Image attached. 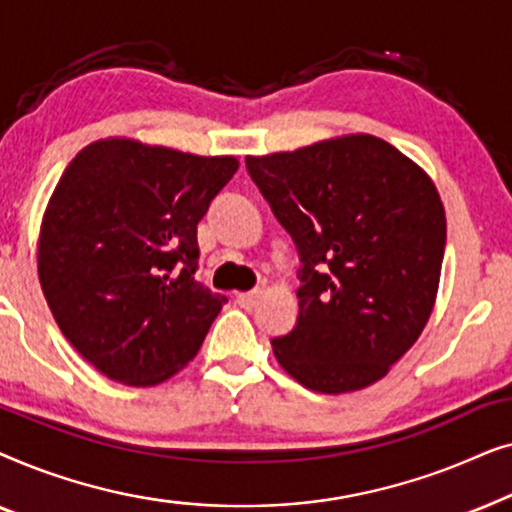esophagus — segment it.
I'll list each match as a JSON object with an SVG mask.
<instances>
[{
  "label": "esophagus",
  "mask_w": 512,
  "mask_h": 512,
  "mask_svg": "<svg viewBox=\"0 0 512 512\" xmlns=\"http://www.w3.org/2000/svg\"><path fill=\"white\" fill-rule=\"evenodd\" d=\"M258 298H261V291H258V289L237 293V303H240V307H244V310H251V307H256Z\"/></svg>",
  "instance_id": "1"
}]
</instances>
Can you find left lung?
Listing matches in <instances>:
<instances>
[{
    "label": "left lung",
    "mask_w": 512,
    "mask_h": 512,
    "mask_svg": "<svg viewBox=\"0 0 512 512\" xmlns=\"http://www.w3.org/2000/svg\"><path fill=\"white\" fill-rule=\"evenodd\" d=\"M244 163L300 258L296 326L270 340L277 361L321 394L377 382L436 300L447 230L433 181L370 135Z\"/></svg>",
    "instance_id": "1"
}]
</instances>
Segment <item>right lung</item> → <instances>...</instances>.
Segmentation results:
<instances>
[{
    "label": "right lung",
    "instance_id": "add662e5",
    "mask_svg": "<svg viewBox=\"0 0 512 512\" xmlns=\"http://www.w3.org/2000/svg\"><path fill=\"white\" fill-rule=\"evenodd\" d=\"M237 167L102 139L62 172L41 223L39 282L62 335L109 380L151 387L198 354L228 303L195 279L198 223Z\"/></svg>",
    "mask_w": 512,
    "mask_h": 512
}]
</instances>
